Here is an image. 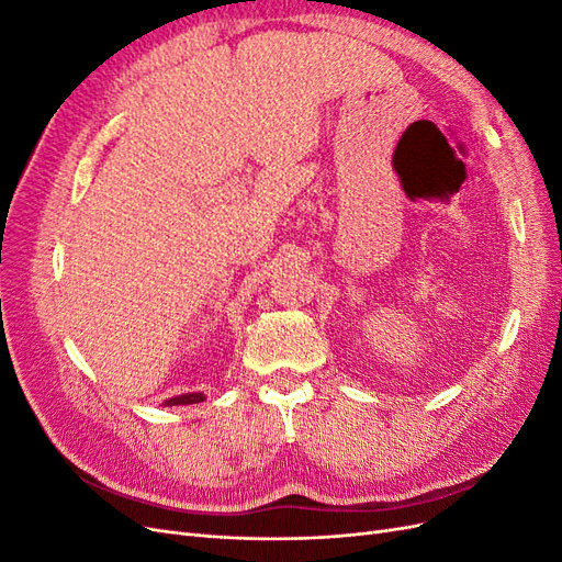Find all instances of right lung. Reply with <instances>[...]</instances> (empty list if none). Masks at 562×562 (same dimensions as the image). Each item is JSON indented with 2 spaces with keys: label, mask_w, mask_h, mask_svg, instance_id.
<instances>
[{
  "label": "right lung",
  "mask_w": 562,
  "mask_h": 562,
  "mask_svg": "<svg viewBox=\"0 0 562 562\" xmlns=\"http://www.w3.org/2000/svg\"><path fill=\"white\" fill-rule=\"evenodd\" d=\"M203 398H206V396L196 394V391H194V394H180V396L168 398L164 405H190V403H201Z\"/></svg>",
  "instance_id": "obj_1"
}]
</instances>
